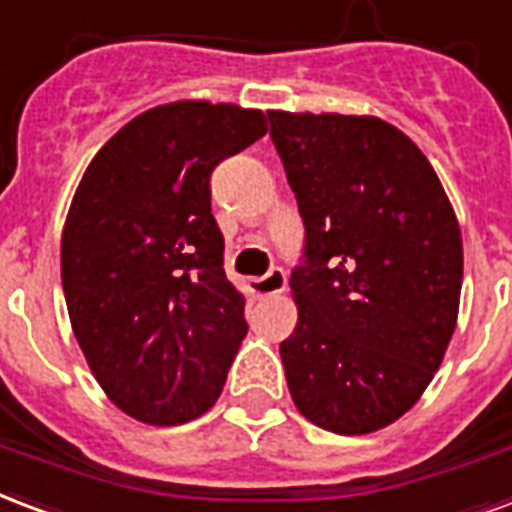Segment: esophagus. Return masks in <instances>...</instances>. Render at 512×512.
I'll return each instance as SVG.
<instances>
[{"label": "esophagus", "instance_id": "1", "mask_svg": "<svg viewBox=\"0 0 512 512\" xmlns=\"http://www.w3.org/2000/svg\"><path fill=\"white\" fill-rule=\"evenodd\" d=\"M248 288H251L253 297H270V294H280V291L286 288V272H283V267H272L267 275L248 280Z\"/></svg>", "mask_w": 512, "mask_h": 512}]
</instances>
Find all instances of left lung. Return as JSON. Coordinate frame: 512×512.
<instances>
[{"mask_svg":"<svg viewBox=\"0 0 512 512\" xmlns=\"http://www.w3.org/2000/svg\"><path fill=\"white\" fill-rule=\"evenodd\" d=\"M305 224L291 272L299 321L280 343L288 391L334 434L394 424L432 383L456 329L459 221L429 159L372 115L270 110Z\"/></svg>","mask_w":512,"mask_h":512,"instance_id":"left-lung-1","label":"left lung"}]
</instances>
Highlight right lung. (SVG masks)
Here are the masks:
<instances>
[{
	"label": "right lung",
	"mask_w": 512,
	"mask_h": 512,
	"mask_svg": "<svg viewBox=\"0 0 512 512\" xmlns=\"http://www.w3.org/2000/svg\"><path fill=\"white\" fill-rule=\"evenodd\" d=\"M267 129L261 110L237 105L153 107L105 142L69 205L61 286L72 332L107 397L142 424L210 410L248 334L210 175Z\"/></svg>",
	"instance_id": "right-lung-1"
}]
</instances>
